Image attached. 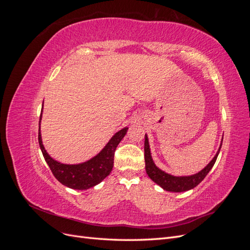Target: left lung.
<instances>
[{"instance_id":"1","label":"left lung","mask_w":250,"mask_h":250,"mask_svg":"<svg viewBox=\"0 0 250 250\" xmlns=\"http://www.w3.org/2000/svg\"><path fill=\"white\" fill-rule=\"evenodd\" d=\"M221 146H222V142L215 157L210 161V163L207 166L206 168L202 169L197 174H194V175H191V176H173L168 173L162 171L161 169H158L155 166V164L153 163V160L152 157H151V153H150L147 134H145V146H144V150H145L146 172L148 174V176L152 179L155 184L162 187L166 191H169V192L188 191L191 190V188H195L196 186H198L204 179V177L208 175V173L210 171V169L213 168V166L215 165L218 157V154L220 152Z\"/></svg>"}]
</instances>
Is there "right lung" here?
<instances>
[{
    "instance_id": "obj_1",
    "label": "right lung",
    "mask_w": 250,
    "mask_h": 250,
    "mask_svg": "<svg viewBox=\"0 0 250 250\" xmlns=\"http://www.w3.org/2000/svg\"><path fill=\"white\" fill-rule=\"evenodd\" d=\"M43 105V103H42ZM41 120L40 117V131H39V143L42 149V155L55 178L62 183L63 186L75 188V190H86L96 185L100 184L101 181L109 175L113 167V156L119 143L122 141L128 130V127L123 128L118 131L107 145L103 148L101 152L85 163L78 165H65L60 164L47 153L42 141L41 134Z\"/></svg>"
}]
</instances>
